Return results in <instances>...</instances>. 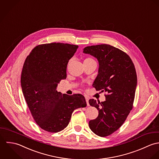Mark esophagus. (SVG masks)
<instances>
[{
    "instance_id": "obj_1",
    "label": "esophagus",
    "mask_w": 159,
    "mask_h": 159,
    "mask_svg": "<svg viewBox=\"0 0 159 159\" xmlns=\"http://www.w3.org/2000/svg\"><path fill=\"white\" fill-rule=\"evenodd\" d=\"M85 100H86V102H87V106H89V98L85 96Z\"/></svg>"
}]
</instances>
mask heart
<instances>
[{
  "mask_svg": "<svg viewBox=\"0 0 159 159\" xmlns=\"http://www.w3.org/2000/svg\"><path fill=\"white\" fill-rule=\"evenodd\" d=\"M93 60L92 59V58H86L84 61H93Z\"/></svg>",
  "mask_w": 159,
  "mask_h": 159,
  "instance_id": "heart-1",
  "label": "heart"
}]
</instances>
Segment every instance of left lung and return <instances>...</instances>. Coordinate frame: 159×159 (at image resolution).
<instances>
[{
  "label": "left lung",
  "mask_w": 159,
  "mask_h": 159,
  "mask_svg": "<svg viewBox=\"0 0 159 159\" xmlns=\"http://www.w3.org/2000/svg\"><path fill=\"white\" fill-rule=\"evenodd\" d=\"M83 52L97 58L98 74L93 87L107 93L103 102L89 100L98 111V116L90 120L89 127L96 135L105 137L122 125L133 108L137 85L135 67L126 53L110 45L86 47Z\"/></svg>",
  "instance_id": "left-lung-1"
}]
</instances>
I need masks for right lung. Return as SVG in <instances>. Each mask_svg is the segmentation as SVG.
<instances>
[{
	"mask_svg": "<svg viewBox=\"0 0 159 159\" xmlns=\"http://www.w3.org/2000/svg\"><path fill=\"white\" fill-rule=\"evenodd\" d=\"M78 47L56 42L39 45L25 61L21 77L22 92L34 120L47 131L63 130L73 111L87 106L82 95H63L57 90L60 82L66 79L67 65Z\"/></svg>",
	"mask_w": 159,
	"mask_h": 159,
	"instance_id": "right-lung-1",
	"label": "right lung"
}]
</instances>
